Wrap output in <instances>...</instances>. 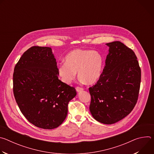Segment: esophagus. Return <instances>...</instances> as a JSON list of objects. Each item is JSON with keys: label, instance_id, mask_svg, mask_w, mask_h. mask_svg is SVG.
I'll return each instance as SVG.
<instances>
[{"label": "esophagus", "instance_id": "esophagus-1", "mask_svg": "<svg viewBox=\"0 0 154 154\" xmlns=\"http://www.w3.org/2000/svg\"><path fill=\"white\" fill-rule=\"evenodd\" d=\"M75 89H76V91L77 92H81V91H82L83 90V88H80V87H79V86L76 87Z\"/></svg>", "mask_w": 154, "mask_h": 154}]
</instances>
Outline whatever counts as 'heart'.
<instances>
[{
	"instance_id": "1",
	"label": "heart",
	"mask_w": 154,
	"mask_h": 154,
	"mask_svg": "<svg viewBox=\"0 0 154 154\" xmlns=\"http://www.w3.org/2000/svg\"><path fill=\"white\" fill-rule=\"evenodd\" d=\"M64 60L57 69L58 77L64 84H71L77 72L80 80L89 85L96 82L101 75L103 57L98 51L74 49L66 55Z\"/></svg>"
}]
</instances>
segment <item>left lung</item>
<instances>
[{"mask_svg":"<svg viewBox=\"0 0 154 154\" xmlns=\"http://www.w3.org/2000/svg\"><path fill=\"white\" fill-rule=\"evenodd\" d=\"M109 52L96 84L90 87V110L105 124L116 123L135 107L140 91L141 69L134 52L120 41L106 44Z\"/></svg>","mask_w":154,"mask_h":154,"instance_id":"obj_1","label":"left lung"}]
</instances>
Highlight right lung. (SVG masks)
<instances>
[{"label": "right lung", "mask_w": 154, "mask_h": 154, "mask_svg": "<svg viewBox=\"0 0 154 154\" xmlns=\"http://www.w3.org/2000/svg\"><path fill=\"white\" fill-rule=\"evenodd\" d=\"M56 59L49 47L33 46L16 64L13 93L20 112L34 125L53 129L67 116L74 87L58 79Z\"/></svg>", "instance_id": "obj_1"}]
</instances>
